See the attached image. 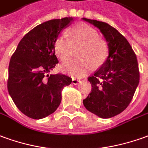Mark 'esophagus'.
<instances>
[{
    "label": "esophagus",
    "instance_id": "obj_1",
    "mask_svg": "<svg viewBox=\"0 0 148 148\" xmlns=\"http://www.w3.org/2000/svg\"><path fill=\"white\" fill-rule=\"evenodd\" d=\"M80 82V80L79 79H77V78H73L72 79V83L74 85H77Z\"/></svg>",
    "mask_w": 148,
    "mask_h": 148
}]
</instances>
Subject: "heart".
<instances>
[{
    "label": "heart",
    "instance_id": "b5f03b06",
    "mask_svg": "<svg viewBox=\"0 0 148 148\" xmlns=\"http://www.w3.org/2000/svg\"><path fill=\"white\" fill-rule=\"evenodd\" d=\"M70 38L64 35L54 42V51L62 61L71 59L77 49L76 59L62 64L61 70L73 77L84 76L92 66H99L104 63L108 55L106 40L100 38L96 29L84 23L77 24L69 32Z\"/></svg>",
    "mask_w": 148,
    "mask_h": 148
}]
</instances>
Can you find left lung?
I'll use <instances>...</instances> for the list:
<instances>
[{
	"mask_svg": "<svg viewBox=\"0 0 148 148\" xmlns=\"http://www.w3.org/2000/svg\"><path fill=\"white\" fill-rule=\"evenodd\" d=\"M100 29L107 42L109 55L102 66L88 77L91 92L84 106L103 119L117 115L132 102L139 82L137 58L127 40L107 23L82 18Z\"/></svg>",
	"mask_w": 148,
	"mask_h": 148,
	"instance_id": "1",
	"label": "left lung"
}]
</instances>
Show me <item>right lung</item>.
Segmentation results:
<instances>
[{"instance_id":"add662e5","label":"right lung","mask_w":148,"mask_h":148,"mask_svg":"<svg viewBox=\"0 0 148 148\" xmlns=\"http://www.w3.org/2000/svg\"><path fill=\"white\" fill-rule=\"evenodd\" d=\"M72 21L64 17L38 25L24 36L11 57L8 90L16 107L31 119L53 113L62 101V89L72 82L65 74H48L58 63L54 42Z\"/></svg>"}]
</instances>
